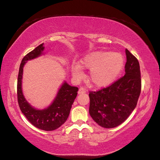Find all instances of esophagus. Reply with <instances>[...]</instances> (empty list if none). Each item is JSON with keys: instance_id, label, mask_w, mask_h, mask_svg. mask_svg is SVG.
I'll list each match as a JSON object with an SVG mask.
<instances>
[{"instance_id": "esophagus-1", "label": "esophagus", "mask_w": 160, "mask_h": 160, "mask_svg": "<svg viewBox=\"0 0 160 160\" xmlns=\"http://www.w3.org/2000/svg\"><path fill=\"white\" fill-rule=\"evenodd\" d=\"M86 92V90L84 88H80L79 90H78V94H82Z\"/></svg>"}]
</instances>
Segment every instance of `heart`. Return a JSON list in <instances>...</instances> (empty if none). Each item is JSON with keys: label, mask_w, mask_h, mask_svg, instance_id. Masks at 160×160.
Wrapping results in <instances>:
<instances>
[{"label": "heart", "mask_w": 160, "mask_h": 160, "mask_svg": "<svg viewBox=\"0 0 160 160\" xmlns=\"http://www.w3.org/2000/svg\"><path fill=\"white\" fill-rule=\"evenodd\" d=\"M124 58L118 52L97 51L87 53L80 64L72 63L71 73L76 80L83 78V69L90 70L88 81L94 88L102 89L110 86L118 79L124 68Z\"/></svg>", "instance_id": "heart-1"}]
</instances>
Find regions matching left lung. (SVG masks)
<instances>
[{"instance_id":"obj_1","label":"left lung","mask_w":160,"mask_h":160,"mask_svg":"<svg viewBox=\"0 0 160 160\" xmlns=\"http://www.w3.org/2000/svg\"><path fill=\"white\" fill-rule=\"evenodd\" d=\"M125 75L112 85L90 92L89 112L99 126L112 128L125 121L135 109L141 91L140 65L126 49Z\"/></svg>"}]
</instances>
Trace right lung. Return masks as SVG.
<instances>
[{"mask_svg": "<svg viewBox=\"0 0 160 160\" xmlns=\"http://www.w3.org/2000/svg\"><path fill=\"white\" fill-rule=\"evenodd\" d=\"M44 48L43 43L27 54L22 60L18 78V100L22 113L32 125L43 131H51L57 129L66 121L72 104L77 97L78 88L70 86L64 81L52 103L43 109H36L27 101L22 88L23 68L28 61L44 55Z\"/></svg>", "mask_w": 160, "mask_h": 160, "instance_id": "obj_1", "label": "right lung"}]
</instances>
